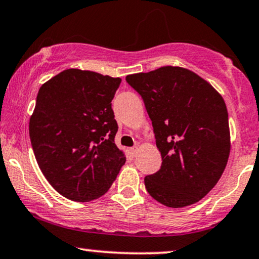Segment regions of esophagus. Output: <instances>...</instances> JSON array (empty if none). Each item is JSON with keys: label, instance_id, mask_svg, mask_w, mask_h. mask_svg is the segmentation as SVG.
<instances>
[{"label": "esophagus", "instance_id": "34e87169", "mask_svg": "<svg viewBox=\"0 0 259 259\" xmlns=\"http://www.w3.org/2000/svg\"><path fill=\"white\" fill-rule=\"evenodd\" d=\"M130 151H132V154L134 155V157H135V155H138V153H139V147H138V146H135V147H133L132 149H130Z\"/></svg>", "mask_w": 259, "mask_h": 259}]
</instances>
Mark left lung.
I'll return each mask as SVG.
<instances>
[{"mask_svg":"<svg viewBox=\"0 0 259 259\" xmlns=\"http://www.w3.org/2000/svg\"><path fill=\"white\" fill-rule=\"evenodd\" d=\"M125 79L142 96L163 159L159 171L145 177L149 195L174 208L201 200L219 182L230 153L223 98L197 73L179 66Z\"/></svg>","mask_w":259,"mask_h":259,"instance_id":"obj_1","label":"left lung"}]
</instances>
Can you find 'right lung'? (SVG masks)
Instances as JSON below:
<instances>
[{"instance_id": "add662e5", "label": "right lung", "mask_w": 259, "mask_h": 259, "mask_svg": "<svg viewBox=\"0 0 259 259\" xmlns=\"http://www.w3.org/2000/svg\"><path fill=\"white\" fill-rule=\"evenodd\" d=\"M120 78L68 68L42 84L30 118L37 164L53 188L73 201L104 195L125 164L114 143L111 101Z\"/></svg>"}]
</instances>
